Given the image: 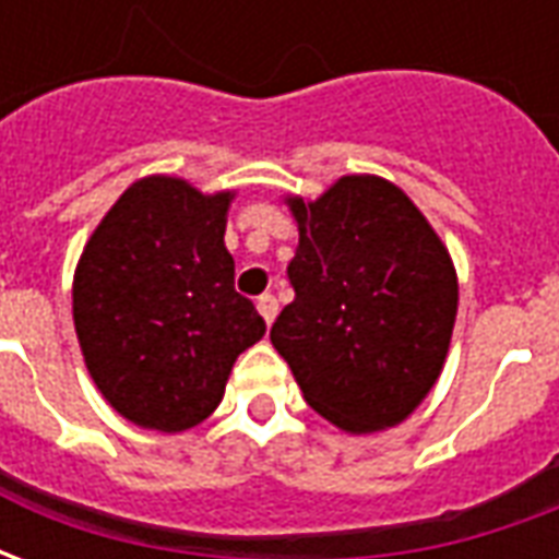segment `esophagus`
<instances>
[{"label":"esophagus","mask_w":559,"mask_h":559,"mask_svg":"<svg viewBox=\"0 0 559 559\" xmlns=\"http://www.w3.org/2000/svg\"><path fill=\"white\" fill-rule=\"evenodd\" d=\"M257 311L263 314V320H266V323H272V320H275V314H278V302H275V296H272V293H263V296L257 299Z\"/></svg>","instance_id":"esophagus-1"}]
</instances>
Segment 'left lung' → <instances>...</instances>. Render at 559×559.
Segmentation results:
<instances>
[{"mask_svg": "<svg viewBox=\"0 0 559 559\" xmlns=\"http://www.w3.org/2000/svg\"><path fill=\"white\" fill-rule=\"evenodd\" d=\"M299 248L296 299L269 338L305 401L341 431L411 416L443 371L457 275L440 236L399 185L341 176L314 203L287 197Z\"/></svg>", "mask_w": 559, "mask_h": 559, "instance_id": "1", "label": "left lung"}]
</instances>
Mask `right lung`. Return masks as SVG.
Segmentation results:
<instances>
[{"instance_id":"1","label":"right lung","mask_w":559,"mask_h":559,"mask_svg":"<svg viewBox=\"0 0 559 559\" xmlns=\"http://www.w3.org/2000/svg\"><path fill=\"white\" fill-rule=\"evenodd\" d=\"M233 197L146 176L80 254V350L107 404L140 428L176 433L206 419L239 353L266 332L254 302L233 287L224 245Z\"/></svg>"}]
</instances>
